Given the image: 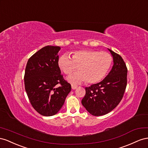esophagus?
<instances>
[{
    "label": "esophagus",
    "instance_id": "obj_1",
    "mask_svg": "<svg viewBox=\"0 0 148 148\" xmlns=\"http://www.w3.org/2000/svg\"><path fill=\"white\" fill-rule=\"evenodd\" d=\"M71 87H72V89L74 90V89H75V88H77V86H74V85H72V86H71Z\"/></svg>",
    "mask_w": 148,
    "mask_h": 148
}]
</instances>
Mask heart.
Segmentation results:
<instances>
[{
	"mask_svg": "<svg viewBox=\"0 0 148 148\" xmlns=\"http://www.w3.org/2000/svg\"><path fill=\"white\" fill-rule=\"evenodd\" d=\"M112 63V57L109 53L90 49L74 51L72 58L64 54L58 61L59 67L66 74H71L78 67L79 71L67 77V81L73 84L100 82L106 76Z\"/></svg>",
	"mask_w": 148,
	"mask_h": 148,
	"instance_id": "obj_1",
	"label": "heart"
}]
</instances>
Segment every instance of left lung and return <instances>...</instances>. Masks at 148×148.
Masks as SVG:
<instances>
[{
  "mask_svg": "<svg viewBox=\"0 0 148 148\" xmlns=\"http://www.w3.org/2000/svg\"><path fill=\"white\" fill-rule=\"evenodd\" d=\"M113 57L111 71L101 82L86 87L82 104L94 116L104 115L115 108L123 97L127 84V68L123 58L108 49Z\"/></svg>",
  "mask_w": 148,
  "mask_h": 148,
  "instance_id": "1",
  "label": "left lung"
}]
</instances>
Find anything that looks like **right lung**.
<instances>
[{
  "label": "right lung",
  "instance_id": "1",
  "mask_svg": "<svg viewBox=\"0 0 148 148\" xmlns=\"http://www.w3.org/2000/svg\"><path fill=\"white\" fill-rule=\"evenodd\" d=\"M60 49V46H45L29 59L25 68V87L29 102L45 116L60 110L71 90L58 64Z\"/></svg>",
  "mask_w": 148,
  "mask_h": 148
}]
</instances>
